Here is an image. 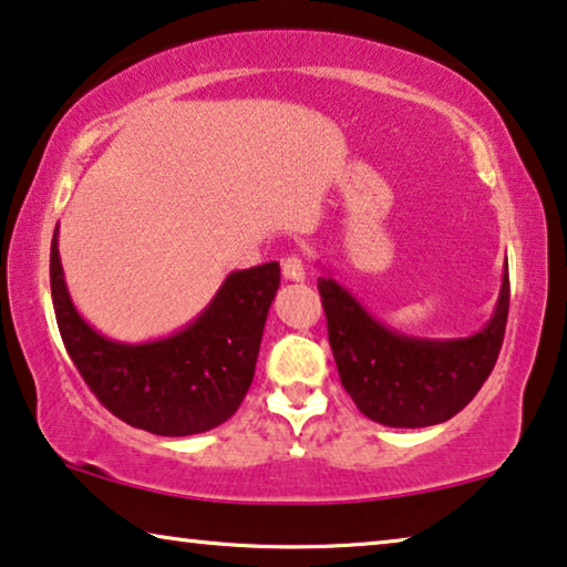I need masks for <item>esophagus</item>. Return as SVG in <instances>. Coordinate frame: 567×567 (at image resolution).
<instances>
[{"instance_id":"34e87169","label":"esophagus","mask_w":567,"mask_h":567,"mask_svg":"<svg viewBox=\"0 0 567 567\" xmlns=\"http://www.w3.org/2000/svg\"><path fill=\"white\" fill-rule=\"evenodd\" d=\"M282 277L290 282H302L306 280V265H302L300 257H287L282 261Z\"/></svg>"}]
</instances>
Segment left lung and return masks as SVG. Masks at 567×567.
I'll return each mask as SVG.
<instances>
[{
  "mask_svg": "<svg viewBox=\"0 0 567 567\" xmlns=\"http://www.w3.org/2000/svg\"><path fill=\"white\" fill-rule=\"evenodd\" d=\"M328 341L343 390L369 420L386 427H427L451 420L476 396L499 357L509 316V267L492 318L466 338L394 331L338 285L318 277Z\"/></svg>",
  "mask_w": 567,
  "mask_h": 567,
  "instance_id": "obj_1",
  "label": "left lung"
}]
</instances>
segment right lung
I'll return each instance as SVG.
<instances>
[{"label": "right lung", "instance_id": "obj_1", "mask_svg": "<svg viewBox=\"0 0 567 567\" xmlns=\"http://www.w3.org/2000/svg\"><path fill=\"white\" fill-rule=\"evenodd\" d=\"M277 287V261L236 269L181 331L140 343L114 341L73 306L58 229L50 244V292L68 357L112 415L165 437L206 433L239 410Z\"/></svg>", "mask_w": 567, "mask_h": 567}]
</instances>
